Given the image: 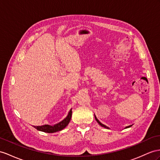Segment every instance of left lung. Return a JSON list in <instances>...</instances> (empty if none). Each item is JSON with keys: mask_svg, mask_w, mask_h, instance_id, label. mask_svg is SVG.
Masks as SVG:
<instances>
[{"mask_svg": "<svg viewBox=\"0 0 160 160\" xmlns=\"http://www.w3.org/2000/svg\"><path fill=\"white\" fill-rule=\"evenodd\" d=\"M95 120H97V122H98V123H99V124L100 125V126H101L102 127H103V128H108V129H110L109 128V127L108 126H105V125H104V124H102V123L99 120H98L97 119V117H96V116L95 115ZM130 126H132V125H130V126H126V128H130Z\"/></svg>", "mask_w": 160, "mask_h": 160, "instance_id": "1", "label": "left lung"}]
</instances>
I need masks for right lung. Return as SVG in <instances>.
Masks as SVG:
<instances>
[{"label": "right lung", "mask_w": 160, "mask_h": 160, "mask_svg": "<svg viewBox=\"0 0 160 160\" xmlns=\"http://www.w3.org/2000/svg\"><path fill=\"white\" fill-rule=\"evenodd\" d=\"M72 109L69 110L68 116H66V118H65L64 120L61 121L59 123H57V124H56L55 125L51 126V125H48V124H45V125H42V126H33V127H34L36 129H37L39 131H42V132H48V133H53V132H58V131L62 130L63 128H65V127L68 125L69 122H70V120H71L72 113Z\"/></svg>", "instance_id": "obj_1"}]
</instances>
